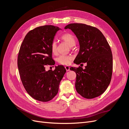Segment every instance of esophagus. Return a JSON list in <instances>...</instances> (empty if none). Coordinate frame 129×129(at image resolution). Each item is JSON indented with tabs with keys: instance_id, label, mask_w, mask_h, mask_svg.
<instances>
[{
	"instance_id": "1",
	"label": "esophagus",
	"mask_w": 129,
	"mask_h": 129,
	"mask_svg": "<svg viewBox=\"0 0 129 129\" xmlns=\"http://www.w3.org/2000/svg\"><path fill=\"white\" fill-rule=\"evenodd\" d=\"M65 69H66V70L67 72H68V71H69L70 70V66H65Z\"/></svg>"
}]
</instances>
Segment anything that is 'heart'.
I'll list each match as a JSON object with an SVG mask.
<instances>
[{
	"instance_id": "heart-1",
	"label": "heart",
	"mask_w": 129,
	"mask_h": 129,
	"mask_svg": "<svg viewBox=\"0 0 129 129\" xmlns=\"http://www.w3.org/2000/svg\"><path fill=\"white\" fill-rule=\"evenodd\" d=\"M63 40L66 42L70 46H73L75 44V39L74 37L70 33H65L61 37ZM51 49L52 53H55L56 52V43L54 41L52 42ZM73 57L70 55H60L57 58V62L59 64L62 65H69L72 60Z\"/></svg>"
}]
</instances>
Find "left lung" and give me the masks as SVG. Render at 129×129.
<instances>
[{
	"instance_id": "1",
	"label": "left lung",
	"mask_w": 129,
	"mask_h": 129,
	"mask_svg": "<svg viewBox=\"0 0 129 129\" xmlns=\"http://www.w3.org/2000/svg\"><path fill=\"white\" fill-rule=\"evenodd\" d=\"M71 29L78 39L79 51L74 63H86L85 69L71 67L75 72V88L82 97L92 99L100 96L110 84L112 73V54L103 34L95 27L83 23H71Z\"/></svg>"
}]
</instances>
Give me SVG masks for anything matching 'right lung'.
<instances>
[{"label": "right lung", "instance_id": "add662e5", "mask_svg": "<svg viewBox=\"0 0 129 129\" xmlns=\"http://www.w3.org/2000/svg\"><path fill=\"white\" fill-rule=\"evenodd\" d=\"M58 27L46 25L29 31L20 46L18 67L26 92L37 100L47 102L58 91L59 85L66 70L62 65L54 71H45V66L54 65L51 46Z\"/></svg>", "mask_w": 129, "mask_h": 129}]
</instances>
